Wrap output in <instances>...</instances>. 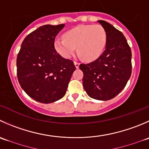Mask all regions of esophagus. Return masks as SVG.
Masks as SVG:
<instances>
[{"mask_svg":"<svg viewBox=\"0 0 149 149\" xmlns=\"http://www.w3.org/2000/svg\"><path fill=\"white\" fill-rule=\"evenodd\" d=\"M74 65H75V66H76V68H79V65H80V63H78V62H74Z\"/></svg>","mask_w":149,"mask_h":149,"instance_id":"obj_1","label":"esophagus"}]
</instances>
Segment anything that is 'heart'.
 <instances>
[{
	"mask_svg": "<svg viewBox=\"0 0 149 149\" xmlns=\"http://www.w3.org/2000/svg\"><path fill=\"white\" fill-rule=\"evenodd\" d=\"M63 38L54 42L56 52L63 57L69 59L78 52L86 61L97 60L103 52L107 42V33L100 24H81L65 32Z\"/></svg>",
	"mask_w": 149,
	"mask_h": 149,
	"instance_id": "obj_1",
	"label": "heart"
}]
</instances>
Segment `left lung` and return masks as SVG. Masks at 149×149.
<instances>
[{
	"label": "left lung",
	"instance_id": "8db88e82",
	"mask_svg": "<svg viewBox=\"0 0 149 149\" xmlns=\"http://www.w3.org/2000/svg\"><path fill=\"white\" fill-rule=\"evenodd\" d=\"M107 33L105 50L99 58L81 64L83 85L90 97L108 100L125 87L132 73V52L122 33L103 20L97 21Z\"/></svg>",
	"mask_w": 149,
	"mask_h": 149
}]
</instances>
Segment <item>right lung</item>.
I'll return each mask as SVG.
<instances>
[{
	"label": "right lung",
	"mask_w": 149,
	"mask_h": 149,
	"mask_svg": "<svg viewBox=\"0 0 149 149\" xmlns=\"http://www.w3.org/2000/svg\"><path fill=\"white\" fill-rule=\"evenodd\" d=\"M65 24H46L26 36L17 58L19 83L38 102L51 103L63 97L73 71L72 60L56 52L55 37Z\"/></svg>",
	"instance_id": "obj_1"
}]
</instances>
